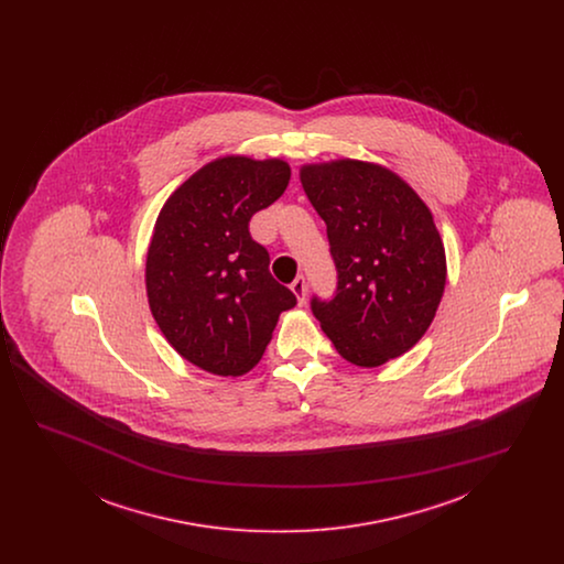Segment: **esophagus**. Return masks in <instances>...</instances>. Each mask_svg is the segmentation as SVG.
<instances>
[{
	"instance_id": "34e87169",
	"label": "esophagus",
	"mask_w": 564,
	"mask_h": 564,
	"mask_svg": "<svg viewBox=\"0 0 564 564\" xmlns=\"http://www.w3.org/2000/svg\"><path fill=\"white\" fill-rule=\"evenodd\" d=\"M290 288L297 297V304H304L306 302V281H304V276H295L294 283Z\"/></svg>"
}]
</instances>
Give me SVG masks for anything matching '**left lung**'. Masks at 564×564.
<instances>
[{
	"label": "left lung",
	"mask_w": 564,
	"mask_h": 564,
	"mask_svg": "<svg viewBox=\"0 0 564 564\" xmlns=\"http://www.w3.org/2000/svg\"><path fill=\"white\" fill-rule=\"evenodd\" d=\"M300 182L327 226L338 290L313 297V315L336 350L378 368L427 332L446 288V251L430 207L376 162L302 164Z\"/></svg>",
	"instance_id": "1"
}]
</instances>
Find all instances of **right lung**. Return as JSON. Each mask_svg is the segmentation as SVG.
<instances>
[{
	"label": "right lung",
	"instance_id": "1",
	"mask_svg": "<svg viewBox=\"0 0 564 564\" xmlns=\"http://www.w3.org/2000/svg\"><path fill=\"white\" fill-rule=\"evenodd\" d=\"M281 159L219 156L175 189L156 217L145 292L166 343L217 376L249 372L295 295L270 274L249 219L290 184Z\"/></svg>",
	"mask_w": 564,
	"mask_h": 564
}]
</instances>
